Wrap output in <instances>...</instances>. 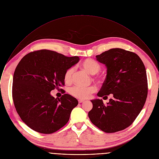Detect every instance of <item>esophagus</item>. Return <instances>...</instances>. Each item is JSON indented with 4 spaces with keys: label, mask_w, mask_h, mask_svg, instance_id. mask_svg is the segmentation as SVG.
Masks as SVG:
<instances>
[{
    "label": "esophagus",
    "mask_w": 159,
    "mask_h": 159,
    "mask_svg": "<svg viewBox=\"0 0 159 159\" xmlns=\"http://www.w3.org/2000/svg\"><path fill=\"white\" fill-rule=\"evenodd\" d=\"M79 103H82V102H84V101H83V100H81V99H80V100H79Z\"/></svg>",
    "instance_id": "obj_1"
}]
</instances>
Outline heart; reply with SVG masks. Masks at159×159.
Wrapping results in <instances>:
<instances>
[{
  "mask_svg": "<svg viewBox=\"0 0 159 159\" xmlns=\"http://www.w3.org/2000/svg\"><path fill=\"white\" fill-rule=\"evenodd\" d=\"M80 67L90 74H96L101 70L100 65L93 59H85L80 63ZM74 72V69L73 67L67 69L64 74V80L66 82L69 83L72 80L73 74ZM98 79H101L98 77ZM96 87L94 85H90L88 87H80L75 85L72 87L70 89V94L78 99H85L89 97V96L95 93Z\"/></svg>",
  "mask_w": 159,
  "mask_h": 159,
  "instance_id": "obj_1",
  "label": "heart"
}]
</instances>
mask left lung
<instances>
[{
    "mask_svg": "<svg viewBox=\"0 0 159 159\" xmlns=\"http://www.w3.org/2000/svg\"><path fill=\"white\" fill-rule=\"evenodd\" d=\"M107 67L106 78L99 97L113 98L104 104L94 99L88 116L91 122L106 133H115L130 126L142 111L148 94L145 65L136 53L112 48L96 56Z\"/></svg>",
    "mask_w": 159,
    "mask_h": 159,
    "instance_id": "8db88e82",
    "label": "left lung"
}]
</instances>
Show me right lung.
I'll return each instance as SVG.
<instances>
[{"label": "right lung", "mask_w": 159, "mask_h": 159, "mask_svg": "<svg viewBox=\"0 0 159 159\" xmlns=\"http://www.w3.org/2000/svg\"><path fill=\"white\" fill-rule=\"evenodd\" d=\"M79 60L48 50L30 52L20 60L14 73L12 99L19 116L30 128L51 134L69 121L78 101L67 94L55 98L50 92L63 90L60 87L65 85V71Z\"/></svg>", "instance_id": "1"}]
</instances>
